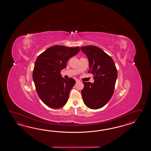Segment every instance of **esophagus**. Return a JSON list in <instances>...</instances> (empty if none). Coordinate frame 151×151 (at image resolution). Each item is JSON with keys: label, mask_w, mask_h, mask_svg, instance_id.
Wrapping results in <instances>:
<instances>
[{"label": "esophagus", "mask_w": 151, "mask_h": 151, "mask_svg": "<svg viewBox=\"0 0 151 151\" xmlns=\"http://www.w3.org/2000/svg\"><path fill=\"white\" fill-rule=\"evenodd\" d=\"M76 82H79V81H80V80H79V79H76Z\"/></svg>", "instance_id": "obj_1"}]
</instances>
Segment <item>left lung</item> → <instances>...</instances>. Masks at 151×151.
Returning <instances> with one entry per match:
<instances>
[{
  "mask_svg": "<svg viewBox=\"0 0 151 151\" xmlns=\"http://www.w3.org/2000/svg\"><path fill=\"white\" fill-rule=\"evenodd\" d=\"M89 61L90 71L94 82L83 81V103L91 109H96L109 101L114 91L118 72L112 58L102 49L93 45L81 47Z\"/></svg>",
  "mask_w": 151,
  "mask_h": 151,
  "instance_id": "1",
  "label": "left lung"
}]
</instances>
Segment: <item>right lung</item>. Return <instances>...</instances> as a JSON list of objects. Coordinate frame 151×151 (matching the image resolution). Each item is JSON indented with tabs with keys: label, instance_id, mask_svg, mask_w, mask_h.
Returning <instances> with one entry per match:
<instances>
[{
	"label": "right lung",
	"instance_id": "right-lung-1",
	"mask_svg": "<svg viewBox=\"0 0 151 151\" xmlns=\"http://www.w3.org/2000/svg\"><path fill=\"white\" fill-rule=\"evenodd\" d=\"M79 51V47L55 45L46 49L37 58L33 80L39 97L46 106L59 109L67 103L76 81L72 78L65 79L60 72L66 67L68 60Z\"/></svg>",
	"mask_w": 151,
	"mask_h": 151
}]
</instances>
